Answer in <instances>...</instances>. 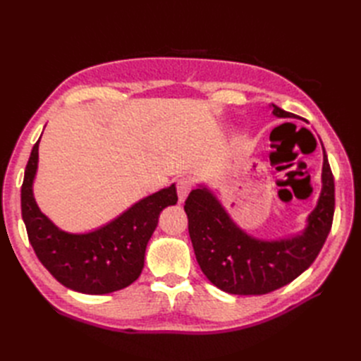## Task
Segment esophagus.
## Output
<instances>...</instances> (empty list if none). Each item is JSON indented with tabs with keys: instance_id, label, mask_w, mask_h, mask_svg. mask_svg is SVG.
I'll return each instance as SVG.
<instances>
[{
	"instance_id": "esophagus-1",
	"label": "esophagus",
	"mask_w": 361,
	"mask_h": 361,
	"mask_svg": "<svg viewBox=\"0 0 361 361\" xmlns=\"http://www.w3.org/2000/svg\"><path fill=\"white\" fill-rule=\"evenodd\" d=\"M192 190V182L187 178L179 179L178 182V195H179V202L183 203L185 199H187V195L190 194V191Z\"/></svg>"
}]
</instances>
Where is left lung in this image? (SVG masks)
<instances>
[{
    "mask_svg": "<svg viewBox=\"0 0 361 361\" xmlns=\"http://www.w3.org/2000/svg\"><path fill=\"white\" fill-rule=\"evenodd\" d=\"M280 118L292 113L271 104ZM322 188L302 232L279 239L247 233L228 215L216 195L204 185L185 202L192 248L203 274L212 285L233 295H264L297 279L307 269L325 243L334 215V178L324 150Z\"/></svg>",
    "mask_w": 361,
    "mask_h": 361,
    "instance_id": "1",
    "label": "left lung"
}]
</instances>
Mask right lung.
<instances>
[{"mask_svg": "<svg viewBox=\"0 0 361 361\" xmlns=\"http://www.w3.org/2000/svg\"><path fill=\"white\" fill-rule=\"evenodd\" d=\"M39 143L25 167L20 207L30 244L51 274L72 290L102 295L123 289L143 271L146 247L164 207L176 204V185L138 200L110 223L85 233L61 231L43 214L32 183L39 166Z\"/></svg>", "mask_w": 361, "mask_h": 361, "instance_id": "right-lung-1", "label": "right lung"}]
</instances>
